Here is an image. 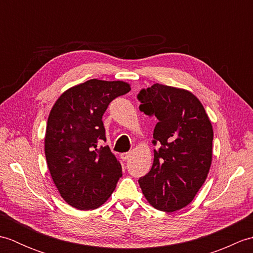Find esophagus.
Wrapping results in <instances>:
<instances>
[{"label": "esophagus", "mask_w": 253, "mask_h": 253, "mask_svg": "<svg viewBox=\"0 0 253 253\" xmlns=\"http://www.w3.org/2000/svg\"><path fill=\"white\" fill-rule=\"evenodd\" d=\"M130 157H131V152H126V153H122V154H121V158H122L123 161L129 160Z\"/></svg>", "instance_id": "esophagus-1"}]
</instances>
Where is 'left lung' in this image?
Listing matches in <instances>:
<instances>
[{
    "label": "left lung",
    "instance_id": "left-lung-1",
    "mask_svg": "<svg viewBox=\"0 0 253 253\" xmlns=\"http://www.w3.org/2000/svg\"><path fill=\"white\" fill-rule=\"evenodd\" d=\"M137 98L140 111L159 120L153 144L160 147L139 185L153 208L178 211L193 200L211 168V121L197 96L185 89L154 84Z\"/></svg>",
    "mask_w": 253,
    "mask_h": 253
}]
</instances>
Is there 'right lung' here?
<instances>
[{
	"label": "right lung",
	"instance_id": "obj_1",
	"mask_svg": "<svg viewBox=\"0 0 253 253\" xmlns=\"http://www.w3.org/2000/svg\"><path fill=\"white\" fill-rule=\"evenodd\" d=\"M130 91L125 82L90 79L69 88L47 118L44 152L61 197L78 210L101 207L114 191L122 165L105 141L102 116L115 98Z\"/></svg>",
	"mask_w": 253,
	"mask_h": 253
}]
</instances>
